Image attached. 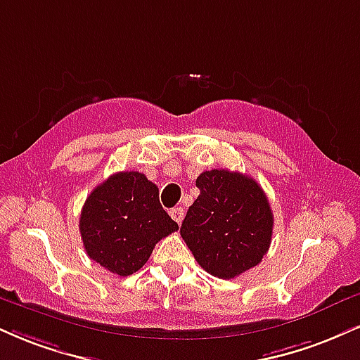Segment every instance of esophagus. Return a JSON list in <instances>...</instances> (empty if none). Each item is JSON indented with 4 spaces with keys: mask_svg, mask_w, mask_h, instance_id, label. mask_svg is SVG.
Masks as SVG:
<instances>
[{
    "mask_svg": "<svg viewBox=\"0 0 360 360\" xmlns=\"http://www.w3.org/2000/svg\"><path fill=\"white\" fill-rule=\"evenodd\" d=\"M169 214H171V218L174 219L177 224L183 223V219H184V210H183V207H172V210L169 211Z\"/></svg>",
    "mask_w": 360,
    "mask_h": 360,
    "instance_id": "1",
    "label": "esophagus"
}]
</instances>
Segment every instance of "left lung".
<instances>
[{
  "mask_svg": "<svg viewBox=\"0 0 360 360\" xmlns=\"http://www.w3.org/2000/svg\"><path fill=\"white\" fill-rule=\"evenodd\" d=\"M199 196L189 206L181 236L196 262L218 278H235L257 266L274 233V213L253 177L211 169L196 179Z\"/></svg>",
  "mask_w": 360,
  "mask_h": 360,
  "instance_id": "obj_1",
  "label": "left lung"
}]
</instances>
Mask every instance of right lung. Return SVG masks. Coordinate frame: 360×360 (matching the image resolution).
<instances>
[{"label":"right lung","instance_id":"right-lung-1","mask_svg":"<svg viewBox=\"0 0 360 360\" xmlns=\"http://www.w3.org/2000/svg\"><path fill=\"white\" fill-rule=\"evenodd\" d=\"M80 235L90 259L120 276L136 274L162 238L179 229L159 189L137 171L115 172L86 198Z\"/></svg>","mask_w":360,"mask_h":360}]
</instances>
